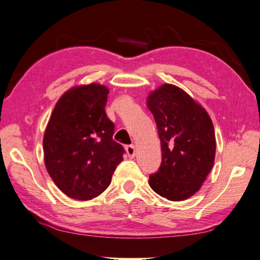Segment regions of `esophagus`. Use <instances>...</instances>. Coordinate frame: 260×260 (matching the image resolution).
Masks as SVG:
<instances>
[{"label": "esophagus", "mask_w": 260, "mask_h": 260, "mask_svg": "<svg viewBox=\"0 0 260 260\" xmlns=\"http://www.w3.org/2000/svg\"><path fill=\"white\" fill-rule=\"evenodd\" d=\"M126 154H128V156L130 158H134L136 156V146L135 145H130V146H126Z\"/></svg>", "instance_id": "esophagus-1"}]
</instances>
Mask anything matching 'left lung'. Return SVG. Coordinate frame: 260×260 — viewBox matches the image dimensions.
<instances>
[{
    "label": "left lung",
    "instance_id": "obj_1",
    "mask_svg": "<svg viewBox=\"0 0 260 260\" xmlns=\"http://www.w3.org/2000/svg\"><path fill=\"white\" fill-rule=\"evenodd\" d=\"M147 107L157 125L161 164L149 176L156 193L181 202L202 188L212 170L216 139L207 111L180 87L164 84L150 91Z\"/></svg>",
    "mask_w": 260,
    "mask_h": 260
}]
</instances>
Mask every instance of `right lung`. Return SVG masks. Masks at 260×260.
Returning <instances> with one entry per match:
<instances>
[{
	"mask_svg": "<svg viewBox=\"0 0 260 260\" xmlns=\"http://www.w3.org/2000/svg\"><path fill=\"white\" fill-rule=\"evenodd\" d=\"M109 88L92 82L70 88L57 101L43 139L48 174L63 193L90 200L109 187L124 149L113 140L105 113Z\"/></svg>",
	"mask_w": 260,
	"mask_h": 260,
	"instance_id": "1",
	"label": "right lung"
}]
</instances>
